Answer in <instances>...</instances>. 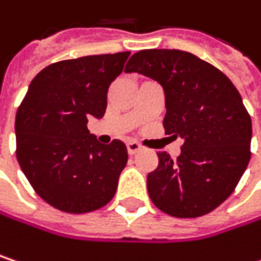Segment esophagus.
Listing matches in <instances>:
<instances>
[{
    "instance_id": "1",
    "label": "esophagus",
    "mask_w": 261,
    "mask_h": 261,
    "mask_svg": "<svg viewBox=\"0 0 261 261\" xmlns=\"http://www.w3.org/2000/svg\"><path fill=\"white\" fill-rule=\"evenodd\" d=\"M127 149H128V154L133 155V154L139 152V151L142 149V146H140L137 142H128V143H127Z\"/></svg>"
}]
</instances>
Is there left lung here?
Listing matches in <instances>:
<instances>
[{
  "label": "left lung",
  "instance_id": "obj_1",
  "mask_svg": "<svg viewBox=\"0 0 261 261\" xmlns=\"http://www.w3.org/2000/svg\"><path fill=\"white\" fill-rule=\"evenodd\" d=\"M125 71L163 87L165 133L182 140L177 159L159 152L146 177L151 201L175 218L210 213L233 193L251 159L252 124L239 90L218 68L180 49H142Z\"/></svg>",
  "mask_w": 261,
  "mask_h": 261
}]
</instances>
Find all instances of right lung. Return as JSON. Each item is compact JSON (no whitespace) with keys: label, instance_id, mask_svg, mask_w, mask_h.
<instances>
[{"label":"right lung","instance_id":"add662e5","mask_svg":"<svg viewBox=\"0 0 261 261\" xmlns=\"http://www.w3.org/2000/svg\"><path fill=\"white\" fill-rule=\"evenodd\" d=\"M130 53L53 63L28 86L15 121L16 157L36 193L66 213H87L115 196L128 152L121 140L98 142L87 130L101 119L107 90Z\"/></svg>","mask_w":261,"mask_h":261}]
</instances>
